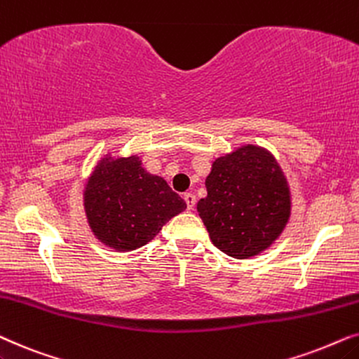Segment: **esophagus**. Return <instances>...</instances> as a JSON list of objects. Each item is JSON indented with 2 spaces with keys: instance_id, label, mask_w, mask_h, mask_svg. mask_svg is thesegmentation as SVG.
<instances>
[{
  "instance_id": "1",
  "label": "esophagus",
  "mask_w": 359,
  "mask_h": 359,
  "mask_svg": "<svg viewBox=\"0 0 359 359\" xmlns=\"http://www.w3.org/2000/svg\"><path fill=\"white\" fill-rule=\"evenodd\" d=\"M184 200H185V203H187V208H189V210H194L195 202H197V198H195V195H194L192 192L184 194Z\"/></svg>"
}]
</instances>
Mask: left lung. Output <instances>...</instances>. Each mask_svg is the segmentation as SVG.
<instances>
[{
    "label": "left lung",
    "instance_id": "8db88e82",
    "mask_svg": "<svg viewBox=\"0 0 359 359\" xmlns=\"http://www.w3.org/2000/svg\"><path fill=\"white\" fill-rule=\"evenodd\" d=\"M208 195L197 205L213 245L246 259L272 245L289 219L290 198L283 170L269 152L245 146L213 162Z\"/></svg>",
    "mask_w": 359,
    "mask_h": 359
}]
</instances>
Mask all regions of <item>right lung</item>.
I'll return each mask as SVG.
<instances>
[{
	"mask_svg": "<svg viewBox=\"0 0 359 359\" xmlns=\"http://www.w3.org/2000/svg\"><path fill=\"white\" fill-rule=\"evenodd\" d=\"M85 208L100 241L113 250L131 251L154 240L187 205L133 156L100 162L85 190Z\"/></svg>",
	"mask_w": 359,
	"mask_h": 359,
	"instance_id": "add662e5",
	"label": "right lung"
}]
</instances>
